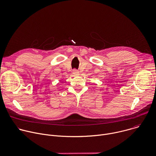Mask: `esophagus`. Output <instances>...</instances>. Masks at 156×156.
Instances as JSON below:
<instances>
[{
	"label": "esophagus",
	"mask_w": 156,
	"mask_h": 156,
	"mask_svg": "<svg viewBox=\"0 0 156 156\" xmlns=\"http://www.w3.org/2000/svg\"><path fill=\"white\" fill-rule=\"evenodd\" d=\"M72 73L74 75H79V72L78 70H76V69H74L73 71H72Z\"/></svg>",
	"instance_id": "obj_1"
}]
</instances>
